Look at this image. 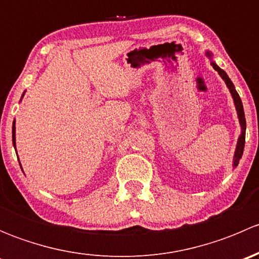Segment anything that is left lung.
<instances>
[{"label":"left lung","instance_id":"left-lung-1","mask_svg":"<svg viewBox=\"0 0 259 259\" xmlns=\"http://www.w3.org/2000/svg\"><path fill=\"white\" fill-rule=\"evenodd\" d=\"M205 56H207L208 59L210 60V65H211V66H213V69L215 70V71H218V74L221 75V77H222V79H223L224 82H226L227 88L229 89V93H231L232 98H233L234 106H236L237 115H238L239 125H241V134H239L238 140H237L236 150H234V155H233V164H232V166H233V168H237V166H238V164H239V160H241V158H242V155H243V150H244L245 127H247V125H245L244 110H243V104H242L241 98H239L238 93H237L236 88H234L233 82H232L231 79H229V77H228L227 72L224 71V70H222L221 67H219L218 65L215 64V61H214V60H213V54H211L209 50H207V51H205Z\"/></svg>","mask_w":259,"mask_h":259}]
</instances>
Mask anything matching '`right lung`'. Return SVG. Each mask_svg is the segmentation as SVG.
<instances>
[{"label":"right lung","mask_w":259,"mask_h":259,"mask_svg":"<svg viewBox=\"0 0 259 259\" xmlns=\"http://www.w3.org/2000/svg\"><path fill=\"white\" fill-rule=\"evenodd\" d=\"M23 95H25V93H23L22 96H21L20 101L22 100ZM15 124H16V121L14 120V122H12V144H14V148L16 149V125H15ZM20 165H21V163H20Z\"/></svg>","instance_id":"1"}]
</instances>
